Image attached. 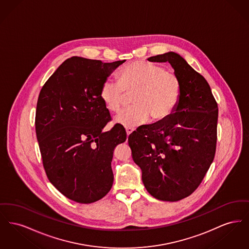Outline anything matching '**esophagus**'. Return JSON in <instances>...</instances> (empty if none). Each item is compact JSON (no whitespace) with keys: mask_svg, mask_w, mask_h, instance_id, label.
<instances>
[{"mask_svg":"<svg viewBox=\"0 0 249 249\" xmlns=\"http://www.w3.org/2000/svg\"><path fill=\"white\" fill-rule=\"evenodd\" d=\"M133 130H134L133 128H126V132H127V135L129 136V135H130V133H131Z\"/></svg>","mask_w":249,"mask_h":249,"instance_id":"esophagus-1","label":"esophagus"}]
</instances>
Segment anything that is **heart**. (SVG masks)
<instances>
[{"instance_id": "heart-1", "label": "heart", "mask_w": 249, "mask_h": 249, "mask_svg": "<svg viewBox=\"0 0 249 249\" xmlns=\"http://www.w3.org/2000/svg\"><path fill=\"white\" fill-rule=\"evenodd\" d=\"M119 83L106 80L100 96L111 113H119L132 95L133 107L122 112L116 121L127 128L146 122L168 119L178 108L182 84L175 71L144 60H136L123 67L118 73Z\"/></svg>"}]
</instances>
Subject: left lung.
Returning a JSON list of instances; mask_svg holds the SVG:
<instances>
[{"instance_id":"1","label":"left lung","mask_w":249,"mask_h":249,"mask_svg":"<svg viewBox=\"0 0 249 249\" xmlns=\"http://www.w3.org/2000/svg\"><path fill=\"white\" fill-rule=\"evenodd\" d=\"M147 59L172 65L182 84L181 99L168 119L139 127L128 142L148 193L160 201H179L197 190L213 162L217 104L205 78L178 53Z\"/></svg>"}]
</instances>
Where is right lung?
<instances>
[{"instance_id": "1", "label": "right lung", "mask_w": 249, "mask_h": 249, "mask_svg": "<svg viewBox=\"0 0 249 249\" xmlns=\"http://www.w3.org/2000/svg\"><path fill=\"white\" fill-rule=\"evenodd\" d=\"M124 61L71 57L40 91L36 131L43 166L50 183L71 201L91 203L112 188L114 150L127 133L120 124L103 131L112 119L100 91Z\"/></svg>"}]
</instances>
